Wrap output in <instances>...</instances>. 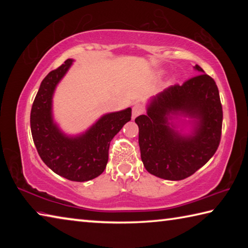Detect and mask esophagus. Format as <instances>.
<instances>
[{
	"mask_svg": "<svg viewBox=\"0 0 248 248\" xmlns=\"http://www.w3.org/2000/svg\"><path fill=\"white\" fill-rule=\"evenodd\" d=\"M143 112V107L140 104H134L132 107V119L137 118L138 116H140Z\"/></svg>",
	"mask_w": 248,
	"mask_h": 248,
	"instance_id": "obj_1",
	"label": "esophagus"
}]
</instances>
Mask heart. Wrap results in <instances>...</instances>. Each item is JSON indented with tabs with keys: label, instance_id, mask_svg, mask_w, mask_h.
Returning a JSON list of instances; mask_svg holds the SVG:
<instances>
[{
	"label": "heart",
	"instance_id": "obj_1",
	"mask_svg": "<svg viewBox=\"0 0 248 248\" xmlns=\"http://www.w3.org/2000/svg\"><path fill=\"white\" fill-rule=\"evenodd\" d=\"M161 75H162V72H158V73H157V77H158V78L161 77Z\"/></svg>",
	"mask_w": 248,
	"mask_h": 248
}]
</instances>
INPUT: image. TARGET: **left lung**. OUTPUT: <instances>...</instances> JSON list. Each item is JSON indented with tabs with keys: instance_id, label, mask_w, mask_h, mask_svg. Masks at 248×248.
Masks as SVG:
<instances>
[{
	"instance_id": "8db88e82",
	"label": "left lung",
	"mask_w": 248,
	"mask_h": 248,
	"mask_svg": "<svg viewBox=\"0 0 248 248\" xmlns=\"http://www.w3.org/2000/svg\"><path fill=\"white\" fill-rule=\"evenodd\" d=\"M200 74L174 85L146 103L136 118L141 159L156 177L182 180L213 156L221 139L223 112L219 90L199 65Z\"/></svg>"
}]
</instances>
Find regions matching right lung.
I'll return each mask as SVG.
<instances>
[{
  "mask_svg": "<svg viewBox=\"0 0 248 248\" xmlns=\"http://www.w3.org/2000/svg\"><path fill=\"white\" fill-rule=\"evenodd\" d=\"M73 62L68 59L43 79L31 107V129L39 156L50 170L72 182H87L106 169L110 141L131 120V108L104 114L81 133H65L53 117V95Z\"/></svg>",
  "mask_w": 248,
  "mask_h": 248,
  "instance_id": "add662e5",
  "label": "right lung"
}]
</instances>
